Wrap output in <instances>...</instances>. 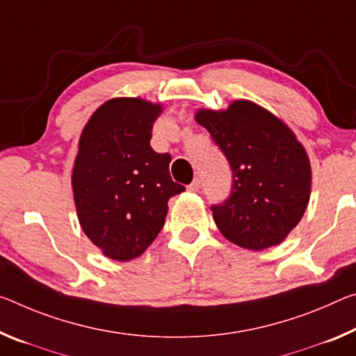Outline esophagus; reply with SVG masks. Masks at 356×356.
Returning <instances> with one entry per match:
<instances>
[{
	"label": "esophagus",
	"mask_w": 356,
	"mask_h": 356,
	"mask_svg": "<svg viewBox=\"0 0 356 356\" xmlns=\"http://www.w3.org/2000/svg\"><path fill=\"white\" fill-rule=\"evenodd\" d=\"M188 191H191V193H196V191H198L200 188H201V184H200V179H195L193 182H191L190 185H188Z\"/></svg>",
	"instance_id": "1"
}]
</instances>
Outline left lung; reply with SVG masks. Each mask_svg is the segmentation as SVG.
<instances>
[{
  "instance_id": "1",
  "label": "left lung",
  "mask_w": 356,
  "mask_h": 356,
  "mask_svg": "<svg viewBox=\"0 0 356 356\" xmlns=\"http://www.w3.org/2000/svg\"><path fill=\"white\" fill-rule=\"evenodd\" d=\"M195 118L233 171L229 196L211 206L220 233L249 250L280 244L309 204L312 172L302 144L284 122L247 99L227 111L201 109Z\"/></svg>"
}]
</instances>
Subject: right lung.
Returning <instances> with one entry per match:
<instances>
[{"label": "right lung", "instance_id": "1", "mask_svg": "<svg viewBox=\"0 0 356 356\" xmlns=\"http://www.w3.org/2000/svg\"><path fill=\"white\" fill-rule=\"evenodd\" d=\"M160 112L139 98L109 99L79 139L71 180L79 223L118 261L143 255L165 225L169 198L185 190L169 174L171 155L150 147Z\"/></svg>", "mask_w": 356, "mask_h": 356}]
</instances>
